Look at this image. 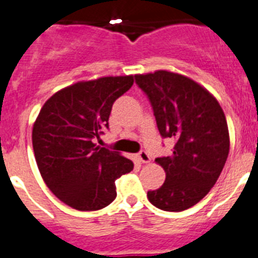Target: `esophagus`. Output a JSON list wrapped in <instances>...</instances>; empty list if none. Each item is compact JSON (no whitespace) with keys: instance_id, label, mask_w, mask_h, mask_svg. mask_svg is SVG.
Listing matches in <instances>:
<instances>
[{"instance_id":"34e87169","label":"esophagus","mask_w":258,"mask_h":258,"mask_svg":"<svg viewBox=\"0 0 258 258\" xmlns=\"http://www.w3.org/2000/svg\"><path fill=\"white\" fill-rule=\"evenodd\" d=\"M138 159H140L142 163H150V160H151V157H150V155L147 154L146 151H140L138 152Z\"/></svg>"}]
</instances>
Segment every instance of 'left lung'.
Instances as JSON below:
<instances>
[{
  "instance_id": "1",
  "label": "left lung",
  "mask_w": 258,
  "mask_h": 258,
  "mask_svg": "<svg viewBox=\"0 0 258 258\" xmlns=\"http://www.w3.org/2000/svg\"><path fill=\"white\" fill-rule=\"evenodd\" d=\"M134 77L151 102L160 134L175 140L172 154L155 160L165 170V182L147 198L163 211L191 208L213 187L229 156L225 113L190 77L164 70Z\"/></svg>"
}]
</instances>
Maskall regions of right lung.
<instances>
[{"label": "right lung", "mask_w": 258, "mask_h": 258, "mask_svg": "<svg viewBox=\"0 0 258 258\" xmlns=\"http://www.w3.org/2000/svg\"><path fill=\"white\" fill-rule=\"evenodd\" d=\"M133 83L132 75L79 81L51 95L33 124L41 177L59 200L77 211L111 204L115 181L133 170V161L94 143L108 127L113 102Z\"/></svg>", "instance_id": "1"}]
</instances>
